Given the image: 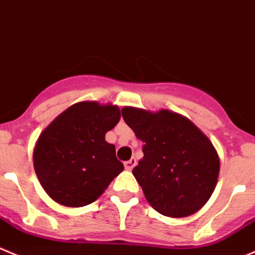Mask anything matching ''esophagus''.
<instances>
[{
    "label": "esophagus",
    "mask_w": 255,
    "mask_h": 255,
    "mask_svg": "<svg viewBox=\"0 0 255 255\" xmlns=\"http://www.w3.org/2000/svg\"><path fill=\"white\" fill-rule=\"evenodd\" d=\"M135 163H137V161H135V158H130V160L126 161V162H125V167H126V170L130 171V170H132L133 167H134Z\"/></svg>",
    "instance_id": "34e87169"
}]
</instances>
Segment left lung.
<instances>
[{
    "mask_svg": "<svg viewBox=\"0 0 255 255\" xmlns=\"http://www.w3.org/2000/svg\"><path fill=\"white\" fill-rule=\"evenodd\" d=\"M122 117L144 143L143 158L132 172L152 208L171 218L203 208L220 170L208 137L191 121L166 109L151 113L125 107Z\"/></svg>",
    "mask_w": 255,
    "mask_h": 255,
    "instance_id": "1",
    "label": "left lung"
}]
</instances>
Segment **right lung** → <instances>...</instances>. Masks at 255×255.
I'll return each instance as SVG.
<instances>
[{"instance_id": "right-lung-1", "label": "right lung", "mask_w": 255, "mask_h": 255, "mask_svg": "<svg viewBox=\"0 0 255 255\" xmlns=\"http://www.w3.org/2000/svg\"><path fill=\"white\" fill-rule=\"evenodd\" d=\"M117 106L80 102L60 114L40 135L34 167L54 201L79 208L98 199L125 166L106 133L120 122Z\"/></svg>"}]
</instances>
